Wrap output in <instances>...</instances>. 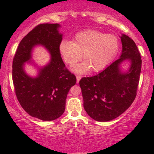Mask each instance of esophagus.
I'll use <instances>...</instances> for the list:
<instances>
[{
    "mask_svg": "<svg viewBox=\"0 0 154 154\" xmlns=\"http://www.w3.org/2000/svg\"><path fill=\"white\" fill-rule=\"evenodd\" d=\"M76 77H77V82L78 83L79 81V79H81V77H80V76H79V75H77V76H76Z\"/></svg>",
    "mask_w": 154,
    "mask_h": 154,
    "instance_id": "esophagus-1",
    "label": "esophagus"
}]
</instances>
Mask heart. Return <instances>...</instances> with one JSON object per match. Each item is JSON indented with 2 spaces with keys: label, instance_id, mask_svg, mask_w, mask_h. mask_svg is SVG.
<instances>
[{
  "label": "heart",
  "instance_id": "1",
  "mask_svg": "<svg viewBox=\"0 0 154 154\" xmlns=\"http://www.w3.org/2000/svg\"><path fill=\"white\" fill-rule=\"evenodd\" d=\"M119 48V43L115 35H107L97 30L80 32L72 42L62 41L59 52L63 61L73 66L82 59L84 62L72 69L74 72L82 74L91 69L100 72L111 62Z\"/></svg>",
  "mask_w": 154,
  "mask_h": 154
}]
</instances>
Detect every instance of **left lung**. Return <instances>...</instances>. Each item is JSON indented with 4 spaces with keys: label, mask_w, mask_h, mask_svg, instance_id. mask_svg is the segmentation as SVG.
Instances as JSON below:
<instances>
[{
    "label": "left lung",
    "mask_w": 154,
    "mask_h": 154,
    "mask_svg": "<svg viewBox=\"0 0 154 154\" xmlns=\"http://www.w3.org/2000/svg\"><path fill=\"white\" fill-rule=\"evenodd\" d=\"M121 41L119 59L98 75L79 81L84 109L95 121L108 122L118 117L131 106L137 95L142 65L140 54L135 42L126 35H122ZM126 59L131 61V66L125 73L120 64Z\"/></svg>",
    "instance_id": "8db88e82"
}]
</instances>
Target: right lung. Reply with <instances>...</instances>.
<instances>
[{
    "label": "right lung",
    "instance_id": "obj_1",
    "mask_svg": "<svg viewBox=\"0 0 154 154\" xmlns=\"http://www.w3.org/2000/svg\"><path fill=\"white\" fill-rule=\"evenodd\" d=\"M58 24H40L24 36L16 51L12 64V79L21 106L32 117L52 121L63 114L70 88L77 82L65 66L59 45L62 35ZM43 45L51 55L50 63L32 79L24 72L23 63L31 58L32 48Z\"/></svg>",
    "mask_w": 154,
    "mask_h": 154
}]
</instances>
